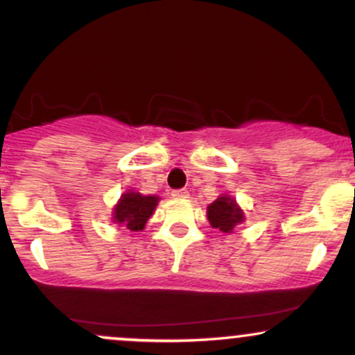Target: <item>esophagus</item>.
Masks as SVG:
<instances>
[{"instance_id":"esophagus-1","label":"esophagus","mask_w":355,"mask_h":355,"mask_svg":"<svg viewBox=\"0 0 355 355\" xmlns=\"http://www.w3.org/2000/svg\"><path fill=\"white\" fill-rule=\"evenodd\" d=\"M172 197L173 198H189V191H187L185 189H180V190H173L172 191Z\"/></svg>"}]
</instances>
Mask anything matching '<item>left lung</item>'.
I'll list each match as a JSON object with an SVG mask.
<instances>
[{"label":"left lung","mask_w":355,"mask_h":355,"mask_svg":"<svg viewBox=\"0 0 355 355\" xmlns=\"http://www.w3.org/2000/svg\"><path fill=\"white\" fill-rule=\"evenodd\" d=\"M207 218L214 229H218L223 234H232L235 227L245 222V214L232 195L222 193L207 207Z\"/></svg>","instance_id":"1"}]
</instances>
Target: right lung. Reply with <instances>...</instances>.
Wrapping results in <instances>:
<instances>
[{"instance_id": "right-lung-1", "label": "right lung", "mask_w": 355, "mask_h": 355, "mask_svg": "<svg viewBox=\"0 0 355 355\" xmlns=\"http://www.w3.org/2000/svg\"><path fill=\"white\" fill-rule=\"evenodd\" d=\"M158 202H160V197L157 195H141L140 191L126 190L113 207V223H118L130 232H141L153 215Z\"/></svg>"}]
</instances>
